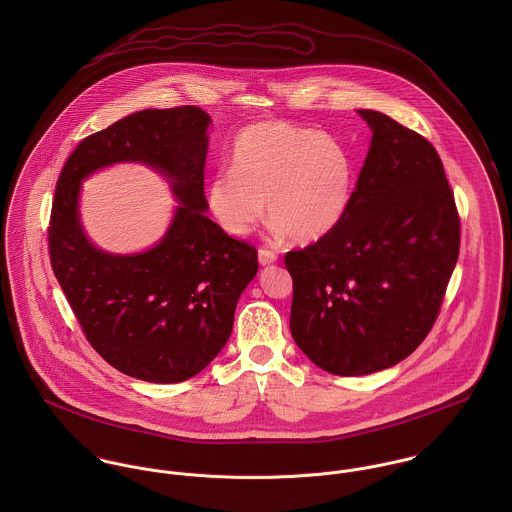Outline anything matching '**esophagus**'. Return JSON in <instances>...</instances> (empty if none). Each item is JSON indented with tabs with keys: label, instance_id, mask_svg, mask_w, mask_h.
I'll use <instances>...</instances> for the list:
<instances>
[{
	"label": "esophagus",
	"instance_id": "esophagus-1",
	"mask_svg": "<svg viewBox=\"0 0 512 512\" xmlns=\"http://www.w3.org/2000/svg\"><path fill=\"white\" fill-rule=\"evenodd\" d=\"M258 262L262 264V266H270V264H274V262H278V256L272 252V250H266V248H260L258 250Z\"/></svg>",
	"mask_w": 512,
	"mask_h": 512
}]
</instances>
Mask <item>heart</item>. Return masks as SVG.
Here are the masks:
<instances>
[{
	"instance_id": "1",
	"label": "heart",
	"mask_w": 512,
	"mask_h": 512,
	"mask_svg": "<svg viewBox=\"0 0 512 512\" xmlns=\"http://www.w3.org/2000/svg\"><path fill=\"white\" fill-rule=\"evenodd\" d=\"M355 163L335 136L266 120L244 128L232 147V171L207 187L220 228L246 236L266 213L276 234L309 244L331 234L349 211Z\"/></svg>"
}]
</instances>
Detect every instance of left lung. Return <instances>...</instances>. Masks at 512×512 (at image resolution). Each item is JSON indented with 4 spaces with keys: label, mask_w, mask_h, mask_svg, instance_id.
<instances>
[{
    "label": "left lung",
    "mask_w": 512,
    "mask_h": 512,
    "mask_svg": "<svg viewBox=\"0 0 512 512\" xmlns=\"http://www.w3.org/2000/svg\"><path fill=\"white\" fill-rule=\"evenodd\" d=\"M343 222L286 254L290 329L313 365L361 376L404 361L430 333L459 256V217L434 146L376 110Z\"/></svg>",
    "instance_id": "8db88e82"
}]
</instances>
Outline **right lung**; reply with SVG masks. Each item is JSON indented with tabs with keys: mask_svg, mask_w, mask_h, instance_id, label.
<instances>
[{
	"mask_svg": "<svg viewBox=\"0 0 512 512\" xmlns=\"http://www.w3.org/2000/svg\"><path fill=\"white\" fill-rule=\"evenodd\" d=\"M211 116L197 106L142 110L82 140L55 189L53 272L96 353L157 384L199 374L226 345L238 297L258 272L256 248L207 217L205 161ZM116 162H144L178 201L166 234L147 251L98 249L79 219L81 181Z\"/></svg>",
	"mask_w": 512,
	"mask_h": 512,
	"instance_id": "obj_1",
	"label": "right lung"
}]
</instances>
